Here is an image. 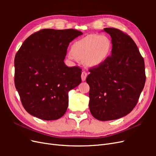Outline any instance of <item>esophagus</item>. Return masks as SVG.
I'll list each match as a JSON object with an SVG mask.
<instances>
[{
	"label": "esophagus",
	"mask_w": 156,
	"mask_h": 156,
	"mask_svg": "<svg viewBox=\"0 0 156 156\" xmlns=\"http://www.w3.org/2000/svg\"><path fill=\"white\" fill-rule=\"evenodd\" d=\"M87 77V73L85 72H83L81 73V79L83 81H84L86 80V78Z\"/></svg>",
	"instance_id": "1"
}]
</instances>
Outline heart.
Here are the masks:
<instances>
[{
  "label": "heart",
  "mask_w": 156,
  "mask_h": 156,
  "mask_svg": "<svg viewBox=\"0 0 156 156\" xmlns=\"http://www.w3.org/2000/svg\"><path fill=\"white\" fill-rule=\"evenodd\" d=\"M112 48V41L107 36L89 34L74 42L68 58L83 61L88 67H97L109 57Z\"/></svg>",
  "instance_id": "b5f03b06"
}]
</instances>
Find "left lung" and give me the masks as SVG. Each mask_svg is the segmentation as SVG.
Masks as SVG:
<instances>
[{
    "label": "left lung",
    "instance_id": "1",
    "mask_svg": "<svg viewBox=\"0 0 156 156\" xmlns=\"http://www.w3.org/2000/svg\"><path fill=\"white\" fill-rule=\"evenodd\" d=\"M111 37V56L90 69L89 108L97 120L108 121L128 115L144 87V59L133 39L114 28L103 29Z\"/></svg>",
    "mask_w": 156,
    "mask_h": 156
}]
</instances>
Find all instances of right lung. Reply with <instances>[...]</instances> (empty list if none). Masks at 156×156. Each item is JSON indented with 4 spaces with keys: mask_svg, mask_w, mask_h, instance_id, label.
<instances>
[{
    "mask_svg": "<svg viewBox=\"0 0 156 156\" xmlns=\"http://www.w3.org/2000/svg\"><path fill=\"white\" fill-rule=\"evenodd\" d=\"M81 32L46 29L30 35L16 55L15 86L30 115L57 120L66 112L68 92L81 83V69L64 64L69 44Z\"/></svg>",
    "mask_w": 156,
    "mask_h": 156,
    "instance_id": "1",
    "label": "right lung"
}]
</instances>
